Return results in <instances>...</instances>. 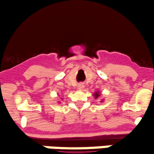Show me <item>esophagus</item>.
<instances>
[{"instance_id": "1", "label": "esophagus", "mask_w": 154, "mask_h": 154, "mask_svg": "<svg viewBox=\"0 0 154 154\" xmlns=\"http://www.w3.org/2000/svg\"><path fill=\"white\" fill-rule=\"evenodd\" d=\"M78 88L79 89V90H82L84 88V85L83 84H79V85H78Z\"/></svg>"}]
</instances>
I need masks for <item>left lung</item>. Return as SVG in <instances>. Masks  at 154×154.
Segmentation results:
<instances>
[{
  "instance_id": "8db88e82",
  "label": "left lung",
  "mask_w": 154,
  "mask_h": 154,
  "mask_svg": "<svg viewBox=\"0 0 154 154\" xmlns=\"http://www.w3.org/2000/svg\"><path fill=\"white\" fill-rule=\"evenodd\" d=\"M99 96H100V93H97V92H96V93L94 94V97H95V98H97Z\"/></svg>"
}]
</instances>
